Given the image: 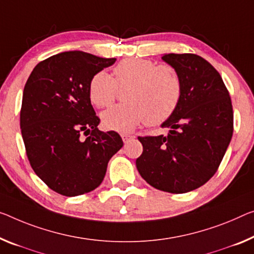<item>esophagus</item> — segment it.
Wrapping results in <instances>:
<instances>
[{"instance_id": "1", "label": "esophagus", "mask_w": 254, "mask_h": 254, "mask_svg": "<svg viewBox=\"0 0 254 254\" xmlns=\"http://www.w3.org/2000/svg\"><path fill=\"white\" fill-rule=\"evenodd\" d=\"M122 137H123V140H124V142H125V143H127L128 140H129V139L134 138V136L130 135V134H123V135H122Z\"/></svg>"}]
</instances>
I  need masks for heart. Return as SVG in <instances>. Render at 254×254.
<instances>
[{
    "mask_svg": "<svg viewBox=\"0 0 254 254\" xmlns=\"http://www.w3.org/2000/svg\"><path fill=\"white\" fill-rule=\"evenodd\" d=\"M125 103L101 115L105 128L129 132L138 125L158 126L176 110L183 93L182 77L173 65L155 64L147 59H127L116 65L112 77L105 71L95 73L89 81L88 95L97 108L114 102L118 89Z\"/></svg>",
    "mask_w": 254,
    "mask_h": 254,
    "instance_id": "b5f03b06",
    "label": "heart"
}]
</instances>
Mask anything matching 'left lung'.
Here are the masks:
<instances>
[{
	"instance_id": "left-lung-1",
	"label": "left lung",
	"mask_w": 254,
	"mask_h": 254,
	"mask_svg": "<svg viewBox=\"0 0 254 254\" xmlns=\"http://www.w3.org/2000/svg\"><path fill=\"white\" fill-rule=\"evenodd\" d=\"M177 69L183 93L176 110L161 127L167 136L138 137L143 153L136 159L140 176L154 189L190 192L216 173L233 136V107L219 72L192 53L163 54Z\"/></svg>"
}]
</instances>
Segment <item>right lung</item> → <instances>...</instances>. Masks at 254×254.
Returning <instances> with one entry per match:
<instances>
[{
    "mask_svg": "<svg viewBox=\"0 0 254 254\" xmlns=\"http://www.w3.org/2000/svg\"><path fill=\"white\" fill-rule=\"evenodd\" d=\"M115 62V58L68 51L40 62L27 80L22 139L35 174L54 192L77 196L95 190L109 160L124 145L118 132L99 130L88 95L93 76Z\"/></svg>",
    "mask_w": 254,
    "mask_h": 254,
    "instance_id": "add662e5",
    "label": "right lung"
}]
</instances>
